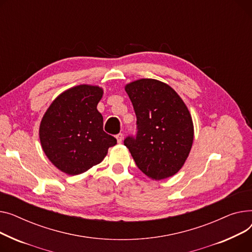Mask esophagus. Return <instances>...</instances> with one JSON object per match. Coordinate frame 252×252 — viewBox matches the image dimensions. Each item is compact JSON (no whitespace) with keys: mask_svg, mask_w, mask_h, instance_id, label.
Wrapping results in <instances>:
<instances>
[{"mask_svg":"<svg viewBox=\"0 0 252 252\" xmlns=\"http://www.w3.org/2000/svg\"><path fill=\"white\" fill-rule=\"evenodd\" d=\"M116 139L118 141V143H121L123 141V134L122 133H119V134L116 135Z\"/></svg>","mask_w":252,"mask_h":252,"instance_id":"obj_1","label":"esophagus"}]
</instances>
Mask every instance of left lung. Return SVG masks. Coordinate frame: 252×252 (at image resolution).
<instances>
[{
    "instance_id": "8db88e82",
    "label": "left lung",
    "mask_w": 252,
    "mask_h": 252,
    "mask_svg": "<svg viewBox=\"0 0 252 252\" xmlns=\"http://www.w3.org/2000/svg\"><path fill=\"white\" fill-rule=\"evenodd\" d=\"M136 115L135 135L124 139L140 171L152 179L178 172L193 142V123L184 101L172 87L155 79L125 86Z\"/></svg>"
}]
</instances>
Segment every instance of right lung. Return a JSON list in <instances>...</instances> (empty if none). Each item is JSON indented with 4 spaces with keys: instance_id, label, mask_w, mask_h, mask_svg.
<instances>
[{
    "instance_id": "1",
    "label": "right lung",
    "mask_w": 252,
    "mask_h": 252,
    "mask_svg": "<svg viewBox=\"0 0 252 252\" xmlns=\"http://www.w3.org/2000/svg\"><path fill=\"white\" fill-rule=\"evenodd\" d=\"M98 86L78 85L59 95L42 117L39 138L44 154L68 175L81 174L99 164L117 139L103 131L96 106Z\"/></svg>"
}]
</instances>
